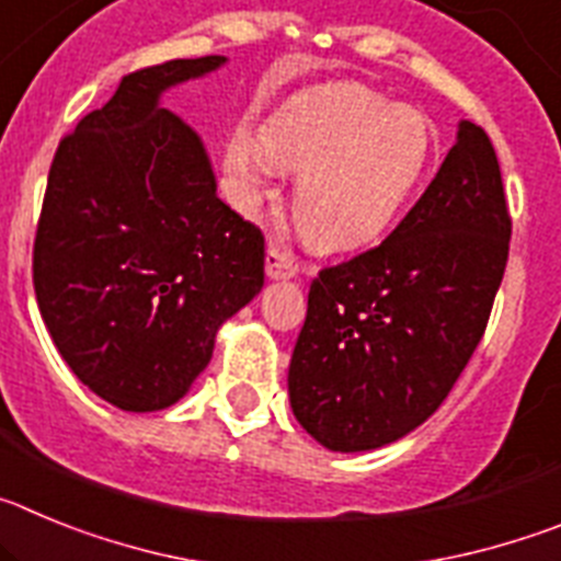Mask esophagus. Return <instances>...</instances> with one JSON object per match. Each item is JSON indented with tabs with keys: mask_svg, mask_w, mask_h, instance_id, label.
Instances as JSON below:
<instances>
[{
	"mask_svg": "<svg viewBox=\"0 0 561 561\" xmlns=\"http://www.w3.org/2000/svg\"><path fill=\"white\" fill-rule=\"evenodd\" d=\"M266 275H270L272 280H280V277H295L297 275L295 257H291L289 252L280 250V247L270 244V250H266Z\"/></svg>",
	"mask_w": 561,
	"mask_h": 561,
	"instance_id": "1",
	"label": "esophagus"
}]
</instances>
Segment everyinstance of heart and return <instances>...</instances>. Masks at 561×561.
Here are the masks:
<instances>
[{
  "instance_id": "1",
  "label": "heart",
  "mask_w": 561,
  "mask_h": 561,
  "mask_svg": "<svg viewBox=\"0 0 561 561\" xmlns=\"http://www.w3.org/2000/svg\"><path fill=\"white\" fill-rule=\"evenodd\" d=\"M433 128L359 83H329L291 98L261 128V146L238 137L227 168L238 199L252 207L272 165L300 173L291 219L320 252L356 250L381 236L408 205L433 160Z\"/></svg>"
}]
</instances>
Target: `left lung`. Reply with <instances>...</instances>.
Here are the masks:
<instances>
[{
	"mask_svg": "<svg viewBox=\"0 0 561 561\" xmlns=\"http://www.w3.org/2000/svg\"><path fill=\"white\" fill-rule=\"evenodd\" d=\"M508 238L497 153L463 121L399 227L311 280L289 365L300 427L325 449L365 453L424 424L483 336Z\"/></svg>",
	"mask_w": 561,
	"mask_h": 561,
	"instance_id": "8db88e82",
	"label": "left lung"
}]
</instances>
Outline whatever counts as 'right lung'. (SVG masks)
<instances>
[{
	"label": "right lung",
	"mask_w": 561,
	"mask_h": 561,
	"mask_svg": "<svg viewBox=\"0 0 561 561\" xmlns=\"http://www.w3.org/2000/svg\"><path fill=\"white\" fill-rule=\"evenodd\" d=\"M225 61L123 76L49 168L33 244L38 311L72 374L128 413L176 404L221 323L264 286V232L216 196L202 137L160 106L165 89Z\"/></svg>",
	"instance_id": "obj_1"
}]
</instances>
